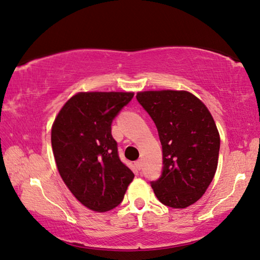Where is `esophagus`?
Listing matches in <instances>:
<instances>
[{"instance_id":"esophagus-1","label":"esophagus","mask_w":260,"mask_h":260,"mask_svg":"<svg viewBox=\"0 0 260 260\" xmlns=\"http://www.w3.org/2000/svg\"><path fill=\"white\" fill-rule=\"evenodd\" d=\"M135 166H136V169H138L139 171L142 169V160L141 159H139V160H136L135 161Z\"/></svg>"}]
</instances>
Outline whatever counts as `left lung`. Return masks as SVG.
<instances>
[{
  "mask_svg": "<svg viewBox=\"0 0 260 260\" xmlns=\"http://www.w3.org/2000/svg\"><path fill=\"white\" fill-rule=\"evenodd\" d=\"M162 148L161 177L151 182L159 202L184 209L204 195L217 171L220 135L212 114L187 90L139 91Z\"/></svg>",
  "mask_w": 260,
  "mask_h": 260,
  "instance_id": "left-lung-1",
  "label": "left lung"
}]
</instances>
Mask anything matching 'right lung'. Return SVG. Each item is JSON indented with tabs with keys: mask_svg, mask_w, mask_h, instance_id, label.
<instances>
[{
	"mask_svg": "<svg viewBox=\"0 0 260 260\" xmlns=\"http://www.w3.org/2000/svg\"><path fill=\"white\" fill-rule=\"evenodd\" d=\"M133 91H80L67 101L51 126L58 172L73 196L89 210L120 204L134 173L118 156L111 122Z\"/></svg>",
	"mask_w": 260,
	"mask_h": 260,
	"instance_id": "obj_1",
	"label": "right lung"
}]
</instances>
